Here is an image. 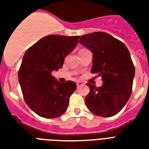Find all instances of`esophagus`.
Listing matches in <instances>:
<instances>
[{"instance_id": "obj_1", "label": "esophagus", "mask_w": 149, "mask_h": 149, "mask_svg": "<svg viewBox=\"0 0 149 149\" xmlns=\"http://www.w3.org/2000/svg\"><path fill=\"white\" fill-rule=\"evenodd\" d=\"M83 85H84V83H83V82H81V81H78L77 83V87H79V86H83Z\"/></svg>"}]
</instances>
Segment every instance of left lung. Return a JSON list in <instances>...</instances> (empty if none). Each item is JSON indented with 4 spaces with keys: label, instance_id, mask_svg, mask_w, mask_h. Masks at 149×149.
<instances>
[{
    "label": "left lung",
    "instance_id": "obj_1",
    "mask_svg": "<svg viewBox=\"0 0 149 149\" xmlns=\"http://www.w3.org/2000/svg\"><path fill=\"white\" fill-rule=\"evenodd\" d=\"M79 43L93 52L92 73L101 77L103 85L91 84L85 98L87 108L100 117L115 115L127 104L132 91L134 66L126 45L106 32L81 36Z\"/></svg>",
    "mask_w": 149,
    "mask_h": 149
}]
</instances>
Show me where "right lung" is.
<instances>
[{"label": "right lung", "instance_id": "add662e5", "mask_svg": "<svg viewBox=\"0 0 149 149\" xmlns=\"http://www.w3.org/2000/svg\"><path fill=\"white\" fill-rule=\"evenodd\" d=\"M79 36L50 35L25 52L18 71L24 101L31 110L45 118H58L67 110L77 84H60L51 75L63 67L64 58L77 46Z\"/></svg>", "mask_w": 149, "mask_h": 149}]
</instances>
